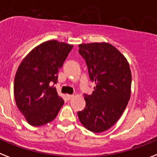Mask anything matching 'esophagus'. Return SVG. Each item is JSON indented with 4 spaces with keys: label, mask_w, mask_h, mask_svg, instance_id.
<instances>
[{
    "label": "esophagus",
    "mask_w": 157,
    "mask_h": 157,
    "mask_svg": "<svg viewBox=\"0 0 157 157\" xmlns=\"http://www.w3.org/2000/svg\"><path fill=\"white\" fill-rule=\"evenodd\" d=\"M73 97H74V95H72V94H67V98L68 99V100H71Z\"/></svg>",
    "instance_id": "34e87169"
}]
</instances>
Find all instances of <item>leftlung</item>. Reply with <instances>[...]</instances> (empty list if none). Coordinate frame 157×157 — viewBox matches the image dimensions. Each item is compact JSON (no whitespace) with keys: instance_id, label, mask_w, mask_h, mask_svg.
I'll return each mask as SVG.
<instances>
[{"instance_id":"obj_1","label":"left lung","mask_w":157,"mask_h":157,"mask_svg":"<svg viewBox=\"0 0 157 157\" xmlns=\"http://www.w3.org/2000/svg\"><path fill=\"white\" fill-rule=\"evenodd\" d=\"M90 81L96 83L91 95L84 94L86 105L77 112L85 128L94 133L108 130L119 119L131 97L132 73L123 55L109 43L79 45Z\"/></svg>"}]
</instances>
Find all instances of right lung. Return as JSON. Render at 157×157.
<instances>
[{
    "label": "right lung",
    "instance_id": "right-lung-1",
    "mask_svg": "<svg viewBox=\"0 0 157 157\" xmlns=\"http://www.w3.org/2000/svg\"><path fill=\"white\" fill-rule=\"evenodd\" d=\"M73 46L56 40L33 49L19 65L14 79L16 105L29 124L39 127L52 122L64 101L54 87L59 69Z\"/></svg>",
    "mask_w": 157,
    "mask_h": 157
}]
</instances>
